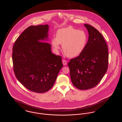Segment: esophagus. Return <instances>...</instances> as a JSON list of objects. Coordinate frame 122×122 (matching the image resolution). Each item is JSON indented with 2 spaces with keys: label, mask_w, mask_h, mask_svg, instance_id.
<instances>
[{
  "label": "esophagus",
  "mask_w": 122,
  "mask_h": 122,
  "mask_svg": "<svg viewBox=\"0 0 122 122\" xmlns=\"http://www.w3.org/2000/svg\"><path fill=\"white\" fill-rule=\"evenodd\" d=\"M62 63H63V65L66 66V64H67V62H66V61H65V60H63L62 61Z\"/></svg>",
  "instance_id": "esophagus-1"
}]
</instances>
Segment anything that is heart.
Segmentation results:
<instances>
[{"instance_id":"obj_1","label":"heart","mask_w":122,"mask_h":122,"mask_svg":"<svg viewBox=\"0 0 122 122\" xmlns=\"http://www.w3.org/2000/svg\"><path fill=\"white\" fill-rule=\"evenodd\" d=\"M88 41L86 33L82 30H78L72 26L59 29L56 37L51 40V43L56 52L62 44L63 52L70 58L80 56L84 50Z\"/></svg>"}]
</instances>
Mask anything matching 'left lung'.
Listing matches in <instances>:
<instances>
[{
    "instance_id": "left-lung-1",
    "label": "left lung",
    "mask_w": 122,
    "mask_h": 122,
    "mask_svg": "<svg viewBox=\"0 0 122 122\" xmlns=\"http://www.w3.org/2000/svg\"><path fill=\"white\" fill-rule=\"evenodd\" d=\"M84 25L89 33L86 46L68 63L72 82L81 90L93 88L99 83L107 70L109 59L108 46L102 34L91 25Z\"/></svg>"
}]
</instances>
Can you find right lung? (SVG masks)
Masks as SVG:
<instances>
[{"instance_id":"add662e5","label":"right lung","mask_w":122,"mask_h":122,"mask_svg":"<svg viewBox=\"0 0 122 122\" xmlns=\"http://www.w3.org/2000/svg\"><path fill=\"white\" fill-rule=\"evenodd\" d=\"M48 25H31L25 29L12 48V61L15 76L28 90L44 93L54 86L63 66L61 56L51 51Z\"/></svg>"}]
</instances>
